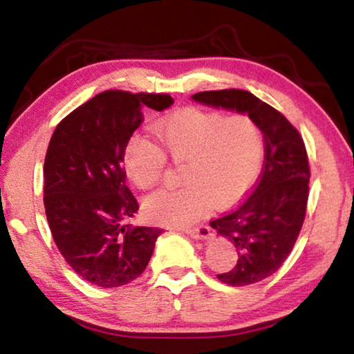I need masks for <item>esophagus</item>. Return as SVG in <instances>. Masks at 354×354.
<instances>
[{"mask_svg": "<svg viewBox=\"0 0 354 354\" xmlns=\"http://www.w3.org/2000/svg\"><path fill=\"white\" fill-rule=\"evenodd\" d=\"M185 234L192 239H195V241H207V239L211 237V227L207 225H200L196 227L185 230Z\"/></svg>", "mask_w": 354, "mask_h": 354, "instance_id": "34e87169", "label": "esophagus"}]
</instances>
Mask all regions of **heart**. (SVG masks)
<instances>
[{
  "instance_id": "heart-1",
  "label": "heart",
  "mask_w": 354,
  "mask_h": 354,
  "mask_svg": "<svg viewBox=\"0 0 354 354\" xmlns=\"http://www.w3.org/2000/svg\"><path fill=\"white\" fill-rule=\"evenodd\" d=\"M153 133L158 145L134 137L124 149V171L136 187L160 181L167 159L183 165L184 187L158 192L143 201L154 223L185 226L201 218L214 203L227 206L253 187L263 162V136L248 115L184 109L159 120Z\"/></svg>"
}]
</instances>
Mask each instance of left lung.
<instances>
[{"instance_id":"1","label":"left lung","mask_w":354,"mask_h":354,"mask_svg":"<svg viewBox=\"0 0 354 354\" xmlns=\"http://www.w3.org/2000/svg\"><path fill=\"white\" fill-rule=\"evenodd\" d=\"M192 100L247 113L262 129L266 159L259 183L237 207L211 221L237 250L236 267L217 278L234 287L259 283L283 266L301 231L310 176L304 142L283 113L247 91L200 92Z\"/></svg>"}]
</instances>
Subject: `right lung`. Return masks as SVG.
Wrapping results in <instances>:
<instances>
[{"instance_id":"obj_1","label":"right lung","mask_w":354,"mask_h":354,"mask_svg":"<svg viewBox=\"0 0 354 354\" xmlns=\"http://www.w3.org/2000/svg\"><path fill=\"white\" fill-rule=\"evenodd\" d=\"M171 104L165 93L106 91L68 113L51 136L44 165L48 225L64 259L91 284H128L151 259L162 230L124 225L139 211L124 184V149L143 109Z\"/></svg>"}]
</instances>
